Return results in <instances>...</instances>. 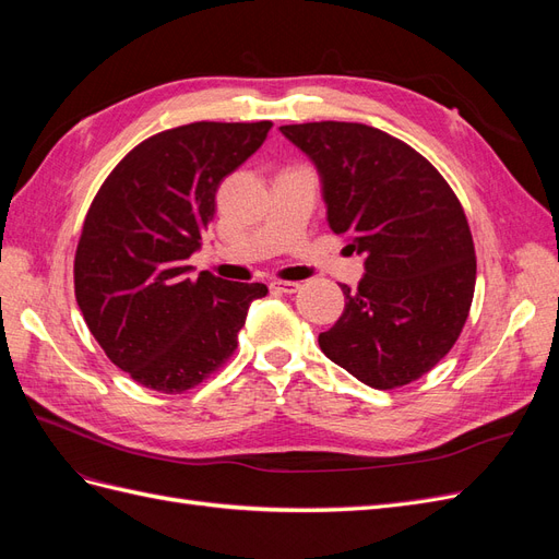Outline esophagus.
Listing matches in <instances>:
<instances>
[{
    "label": "esophagus",
    "instance_id": "34e87169",
    "mask_svg": "<svg viewBox=\"0 0 559 559\" xmlns=\"http://www.w3.org/2000/svg\"><path fill=\"white\" fill-rule=\"evenodd\" d=\"M270 289L277 294H296L300 289V284L298 282H273L270 284Z\"/></svg>",
    "mask_w": 559,
    "mask_h": 559
}]
</instances>
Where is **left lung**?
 I'll return each instance as SVG.
<instances>
[{
	"label": "left lung",
	"instance_id": "left-lung-1",
	"mask_svg": "<svg viewBox=\"0 0 559 559\" xmlns=\"http://www.w3.org/2000/svg\"><path fill=\"white\" fill-rule=\"evenodd\" d=\"M314 160L329 226L366 257L345 312L319 333L326 357L373 389L419 380L460 337L476 247L460 198L413 146L364 123L280 128Z\"/></svg>",
	"mask_w": 559,
	"mask_h": 559
}]
</instances>
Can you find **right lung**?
Instances as JSON below:
<instances>
[{"label": "right lung", "instance_id": "1", "mask_svg": "<svg viewBox=\"0 0 559 559\" xmlns=\"http://www.w3.org/2000/svg\"><path fill=\"white\" fill-rule=\"evenodd\" d=\"M273 123L198 121L151 134L93 198L74 257V294L109 361L142 386L183 394L238 349L249 302L265 284L200 273L189 257L216 212V191Z\"/></svg>", "mask_w": 559, "mask_h": 559}]
</instances>
